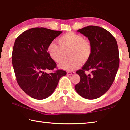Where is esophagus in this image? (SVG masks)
<instances>
[{"label":"esophagus","instance_id":"34e87169","mask_svg":"<svg viewBox=\"0 0 130 130\" xmlns=\"http://www.w3.org/2000/svg\"><path fill=\"white\" fill-rule=\"evenodd\" d=\"M74 73H75V72H69L67 73V74L68 75H73V74H74Z\"/></svg>","mask_w":130,"mask_h":130}]
</instances>
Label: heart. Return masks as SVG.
Here are the masks:
<instances>
[{
	"label": "heart",
	"instance_id": "1",
	"mask_svg": "<svg viewBox=\"0 0 130 130\" xmlns=\"http://www.w3.org/2000/svg\"><path fill=\"white\" fill-rule=\"evenodd\" d=\"M59 45L55 42L48 46V52L51 57L56 62H60L65 56V51L70 50L67 58L60 64V67L68 71L75 69L80 65L82 60L86 61L90 57L92 47L90 43L84 39L82 35L74 32H68L58 39Z\"/></svg>",
	"mask_w": 130,
	"mask_h": 130
}]
</instances>
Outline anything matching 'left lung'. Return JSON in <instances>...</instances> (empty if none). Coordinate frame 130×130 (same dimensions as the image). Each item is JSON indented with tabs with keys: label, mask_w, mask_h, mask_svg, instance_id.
<instances>
[{
	"label": "left lung",
	"mask_w": 130,
	"mask_h": 130,
	"mask_svg": "<svg viewBox=\"0 0 130 130\" xmlns=\"http://www.w3.org/2000/svg\"><path fill=\"white\" fill-rule=\"evenodd\" d=\"M77 31L88 38L92 52L82 69L76 72L80 80L75 89L82 98L95 99L110 88L115 79L119 64L117 43L111 33L99 26H88ZM89 70L91 74L86 75L85 72Z\"/></svg>",
	"instance_id": "obj_1"
}]
</instances>
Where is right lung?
<instances>
[{
    "instance_id": "add662e5",
    "label": "right lung",
    "mask_w": 130,
    "mask_h": 130,
    "mask_svg": "<svg viewBox=\"0 0 130 130\" xmlns=\"http://www.w3.org/2000/svg\"><path fill=\"white\" fill-rule=\"evenodd\" d=\"M62 32L44 27L32 28L23 32L15 40L12 60L16 80L30 97L37 100L49 97L60 79L67 74L62 70L46 73L56 67L47 52L48 46Z\"/></svg>"
}]
</instances>
